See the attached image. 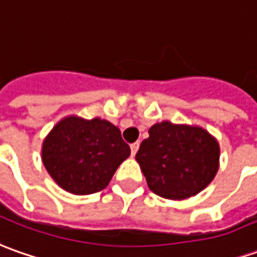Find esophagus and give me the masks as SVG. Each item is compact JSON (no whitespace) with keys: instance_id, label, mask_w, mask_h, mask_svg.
I'll list each match as a JSON object with an SVG mask.
<instances>
[{"instance_id":"obj_1","label":"esophagus","mask_w":257,"mask_h":257,"mask_svg":"<svg viewBox=\"0 0 257 257\" xmlns=\"http://www.w3.org/2000/svg\"><path fill=\"white\" fill-rule=\"evenodd\" d=\"M138 149H139V142H135L131 145V153H132V156H135Z\"/></svg>"}]
</instances>
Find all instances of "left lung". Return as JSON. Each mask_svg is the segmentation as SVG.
Wrapping results in <instances>:
<instances>
[{
    "label": "left lung",
    "mask_w": 257,
    "mask_h": 257,
    "mask_svg": "<svg viewBox=\"0 0 257 257\" xmlns=\"http://www.w3.org/2000/svg\"><path fill=\"white\" fill-rule=\"evenodd\" d=\"M136 160L155 194L184 200L200 193L215 177L219 146L204 129L165 121L149 129Z\"/></svg>",
    "instance_id": "8db88e82"
}]
</instances>
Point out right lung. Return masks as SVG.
Masks as SVG:
<instances>
[{"mask_svg": "<svg viewBox=\"0 0 257 257\" xmlns=\"http://www.w3.org/2000/svg\"><path fill=\"white\" fill-rule=\"evenodd\" d=\"M131 155L121 131L111 122L70 116L43 142V165L56 183L77 195L98 193Z\"/></svg>", "mask_w": 257, "mask_h": 257, "instance_id": "1", "label": "right lung"}]
</instances>
